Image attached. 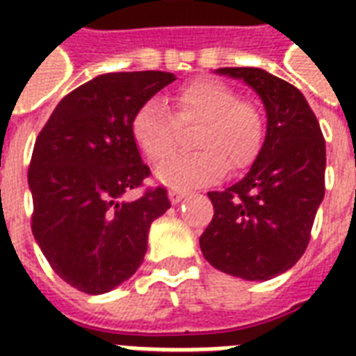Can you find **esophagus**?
I'll return each mask as SVG.
<instances>
[{"mask_svg": "<svg viewBox=\"0 0 356 356\" xmlns=\"http://www.w3.org/2000/svg\"><path fill=\"white\" fill-rule=\"evenodd\" d=\"M186 191H179V188H171L170 191V200L173 202V204H179V202L183 200V198H185L186 196Z\"/></svg>", "mask_w": 356, "mask_h": 356, "instance_id": "1", "label": "esophagus"}]
</instances>
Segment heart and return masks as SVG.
<instances>
[{
	"label": "heart",
	"instance_id": "obj_1",
	"mask_svg": "<svg viewBox=\"0 0 356 356\" xmlns=\"http://www.w3.org/2000/svg\"><path fill=\"white\" fill-rule=\"evenodd\" d=\"M173 110L175 118L162 101L150 99L131 122L135 145L154 163L163 162L177 147V124H198L193 145L200 150L162 163L156 177L163 185L179 191L213 185L227 165L242 170L259 154L265 137L263 114L252 102L240 101L231 86L216 80L193 81L173 95Z\"/></svg>",
	"mask_w": 356,
	"mask_h": 356
}]
</instances>
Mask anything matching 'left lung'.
Returning a JSON list of instances; mask_svg holds the SVG:
<instances>
[{
  "label": "left lung",
  "mask_w": 356,
  "mask_h": 356,
  "mask_svg": "<svg viewBox=\"0 0 356 356\" xmlns=\"http://www.w3.org/2000/svg\"><path fill=\"white\" fill-rule=\"evenodd\" d=\"M259 95L267 133L238 183L208 193L213 219L200 236L211 267L244 280L282 275L305 252L324 198L326 143L303 93L261 68H219Z\"/></svg>",
  "instance_id": "1"
}]
</instances>
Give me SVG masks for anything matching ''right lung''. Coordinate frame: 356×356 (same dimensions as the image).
<instances>
[{
	"instance_id": "1",
	"label": "right lung",
	"mask_w": 356,
	"mask_h": 356,
	"mask_svg": "<svg viewBox=\"0 0 356 356\" xmlns=\"http://www.w3.org/2000/svg\"><path fill=\"white\" fill-rule=\"evenodd\" d=\"M175 81L171 72L101 74L58 102L28 170L32 232L51 268L86 293L125 282L147 254L150 225L171 208L162 186L124 194L150 175L131 135L135 112Z\"/></svg>"
}]
</instances>
